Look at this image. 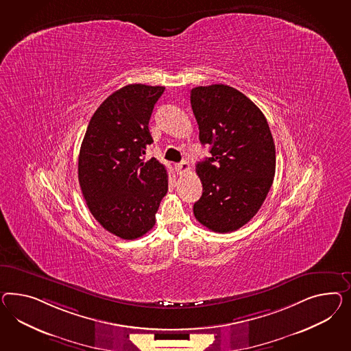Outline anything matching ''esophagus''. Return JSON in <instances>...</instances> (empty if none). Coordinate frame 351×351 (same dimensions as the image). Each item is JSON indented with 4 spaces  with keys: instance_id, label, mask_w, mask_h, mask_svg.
<instances>
[{
    "instance_id": "1",
    "label": "esophagus",
    "mask_w": 351,
    "mask_h": 351,
    "mask_svg": "<svg viewBox=\"0 0 351 351\" xmlns=\"http://www.w3.org/2000/svg\"><path fill=\"white\" fill-rule=\"evenodd\" d=\"M175 171L178 173H184L186 171H189V163L188 162H181V163H175Z\"/></svg>"
}]
</instances>
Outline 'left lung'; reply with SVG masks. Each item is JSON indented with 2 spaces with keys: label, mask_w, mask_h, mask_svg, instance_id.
<instances>
[{
  "label": "left lung",
  "mask_w": 351,
  "mask_h": 351,
  "mask_svg": "<svg viewBox=\"0 0 351 351\" xmlns=\"http://www.w3.org/2000/svg\"><path fill=\"white\" fill-rule=\"evenodd\" d=\"M199 141L210 157L197 163L203 194L194 216L215 232L244 226L262 207L276 171V149L263 112L232 86L212 84L190 92Z\"/></svg>",
  "instance_id": "8db88e82"
}]
</instances>
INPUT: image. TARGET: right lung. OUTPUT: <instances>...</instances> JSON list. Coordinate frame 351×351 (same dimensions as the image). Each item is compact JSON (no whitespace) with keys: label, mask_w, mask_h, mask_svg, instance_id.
Wrapping results in <instances>:
<instances>
[{"label":"right lung","mask_w":351,"mask_h":351,"mask_svg":"<svg viewBox=\"0 0 351 351\" xmlns=\"http://www.w3.org/2000/svg\"><path fill=\"white\" fill-rule=\"evenodd\" d=\"M165 86L129 84L107 97L86 128L77 178L86 206L102 228L133 240L156 223L169 190L165 166L144 161L153 143L148 123Z\"/></svg>","instance_id":"add662e5"}]
</instances>
